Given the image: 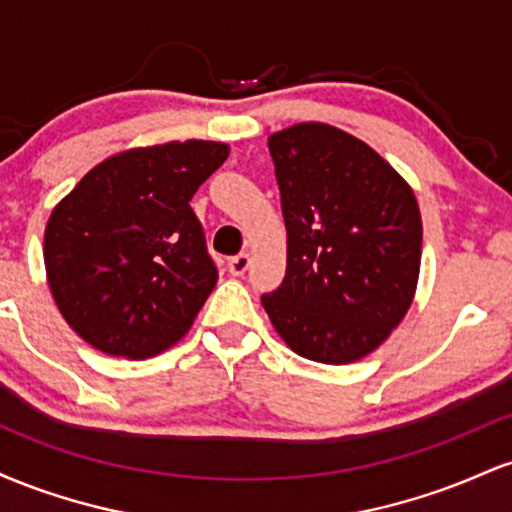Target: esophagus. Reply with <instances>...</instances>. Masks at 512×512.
Returning a JSON list of instances; mask_svg holds the SVG:
<instances>
[{"mask_svg": "<svg viewBox=\"0 0 512 512\" xmlns=\"http://www.w3.org/2000/svg\"><path fill=\"white\" fill-rule=\"evenodd\" d=\"M248 267H250V255H248V252H240V255L231 257V260H228V272H231L233 276H243L245 272H248Z\"/></svg>", "mask_w": 512, "mask_h": 512, "instance_id": "obj_1", "label": "esophagus"}]
</instances>
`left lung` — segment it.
Here are the masks:
<instances>
[{
	"label": "left lung",
	"mask_w": 512,
	"mask_h": 512,
	"mask_svg": "<svg viewBox=\"0 0 512 512\" xmlns=\"http://www.w3.org/2000/svg\"><path fill=\"white\" fill-rule=\"evenodd\" d=\"M286 223V276L262 305L310 361H358L407 315L421 269L409 182L366 142L325 122L269 137Z\"/></svg>",
	"instance_id": "obj_1"
}]
</instances>
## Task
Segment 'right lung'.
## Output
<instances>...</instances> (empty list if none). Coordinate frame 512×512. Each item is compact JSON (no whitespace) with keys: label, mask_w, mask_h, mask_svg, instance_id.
<instances>
[{"label":"right lung","mask_w":512,"mask_h":512,"mask_svg":"<svg viewBox=\"0 0 512 512\" xmlns=\"http://www.w3.org/2000/svg\"><path fill=\"white\" fill-rule=\"evenodd\" d=\"M228 151L204 139L120 151L52 209V298L93 349L149 358L190 330L219 279L190 199Z\"/></svg>","instance_id":"1"}]
</instances>
